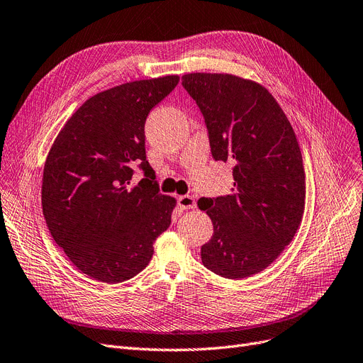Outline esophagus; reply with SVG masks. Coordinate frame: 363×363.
<instances>
[{
	"label": "esophagus",
	"instance_id": "34e87169",
	"mask_svg": "<svg viewBox=\"0 0 363 363\" xmlns=\"http://www.w3.org/2000/svg\"><path fill=\"white\" fill-rule=\"evenodd\" d=\"M178 204H179V208H181L182 211L196 209V200H194V197H191V196H181V197L178 199Z\"/></svg>",
	"mask_w": 363,
	"mask_h": 363
}]
</instances>
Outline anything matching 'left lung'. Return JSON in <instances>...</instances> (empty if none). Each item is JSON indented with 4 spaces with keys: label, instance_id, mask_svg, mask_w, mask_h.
I'll return each instance as SVG.
<instances>
[{
    "label": "left lung",
    "instance_id": "left-lung-1",
    "mask_svg": "<svg viewBox=\"0 0 363 363\" xmlns=\"http://www.w3.org/2000/svg\"><path fill=\"white\" fill-rule=\"evenodd\" d=\"M182 86L206 123L211 152L233 164L231 194L197 201L213 224L203 265L243 279L267 269L292 240L306 203L296 136L272 93L230 74H186Z\"/></svg>",
    "mask_w": 363,
    "mask_h": 363
}]
</instances>
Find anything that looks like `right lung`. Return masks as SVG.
Masks as SVG:
<instances>
[{"instance_id":"obj_1","label":"right lung","mask_w":363,"mask_h":363,"mask_svg":"<svg viewBox=\"0 0 363 363\" xmlns=\"http://www.w3.org/2000/svg\"><path fill=\"white\" fill-rule=\"evenodd\" d=\"M178 75L139 80L87 99L47 155L41 203L53 240L78 270L105 283L143 272L170 225L175 199L160 193L145 155V120ZM145 172L136 186L134 167Z\"/></svg>"}]
</instances>
